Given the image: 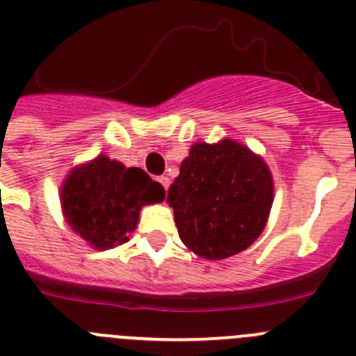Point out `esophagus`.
I'll return each instance as SVG.
<instances>
[{
    "label": "esophagus",
    "instance_id": "obj_1",
    "mask_svg": "<svg viewBox=\"0 0 356 356\" xmlns=\"http://www.w3.org/2000/svg\"><path fill=\"white\" fill-rule=\"evenodd\" d=\"M159 181H160V184L163 185V188H165V191H168V188H169V185H171V180H169L168 176H160V178H159Z\"/></svg>",
    "mask_w": 356,
    "mask_h": 356
}]
</instances>
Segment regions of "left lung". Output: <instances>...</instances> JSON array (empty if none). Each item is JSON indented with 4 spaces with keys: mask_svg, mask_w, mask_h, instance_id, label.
Instances as JSON below:
<instances>
[{
    "mask_svg": "<svg viewBox=\"0 0 356 356\" xmlns=\"http://www.w3.org/2000/svg\"><path fill=\"white\" fill-rule=\"evenodd\" d=\"M273 200L266 160L228 137L194 143L168 194L181 242L205 260L248 250L266 228Z\"/></svg>",
    "mask_w": 356,
    "mask_h": 356,
    "instance_id": "8db88e82",
    "label": "left lung"
}]
</instances>
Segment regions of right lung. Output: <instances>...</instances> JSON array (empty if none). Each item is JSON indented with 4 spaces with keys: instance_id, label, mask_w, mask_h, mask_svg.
Wrapping results in <instances>:
<instances>
[{
    "instance_id": "1",
    "label": "right lung",
    "mask_w": 356,
    "mask_h": 356,
    "mask_svg": "<svg viewBox=\"0 0 356 356\" xmlns=\"http://www.w3.org/2000/svg\"><path fill=\"white\" fill-rule=\"evenodd\" d=\"M163 197V187L147 172L106 155L74 165L60 187L65 222L97 251L127 242L137 228L140 209Z\"/></svg>"
}]
</instances>
